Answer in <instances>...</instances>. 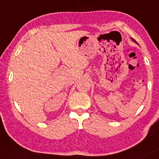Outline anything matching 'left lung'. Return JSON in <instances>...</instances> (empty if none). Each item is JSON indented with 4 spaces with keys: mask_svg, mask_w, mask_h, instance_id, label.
<instances>
[{
    "mask_svg": "<svg viewBox=\"0 0 159 159\" xmlns=\"http://www.w3.org/2000/svg\"><path fill=\"white\" fill-rule=\"evenodd\" d=\"M132 40H133V41H134V42H135V43H136V40H134V39H132Z\"/></svg>",
    "mask_w": 159,
    "mask_h": 159,
    "instance_id": "left-lung-1",
    "label": "left lung"
}]
</instances>
